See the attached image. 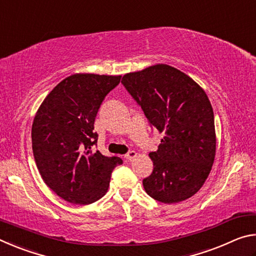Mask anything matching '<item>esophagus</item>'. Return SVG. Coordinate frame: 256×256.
Instances as JSON below:
<instances>
[{"mask_svg": "<svg viewBox=\"0 0 256 256\" xmlns=\"http://www.w3.org/2000/svg\"><path fill=\"white\" fill-rule=\"evenodd\" d=\"M138 157L136 151H128V152L124 156V158L126 160H133L134 158Z\"/></svg>", "mask_w": 256, "mask_h": 256, "instance_id": "obj_1", "label": "esophagus"}]
</instances>
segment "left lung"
<instances>
[{
    "instance_id": "left-lung-1",
    "label": "left lung",
    "mask_w": 256,
    "mask_h": 256,
    "mask_svg": "<svg viewBox=\"0 0 256 256\" xmlns=\"http://www.w3.org/2000/svg\"><path fill=\"white\" fill-rule=\"evenodd\" d=\"M122 84L164 136L158 150L149 154L154 172L144 180L146 192L168 204L193 196L209 176L216 156L214 110L206 92L167 64L126 73Z\"/></svg>"
}]
</instances>
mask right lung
Masks as SVG:
<instances>
[{
    "label": "right lung",
    "mask_w": 256,
    "mask_h": 256,
    "mask_svg": "<svg viewBox=\"0 0 256 256\" xmlns=\"http://www.w3.org/2000/svg\"><path fill=\"white\" fill-rule=\"evenodd\" d=\"M122 76L76 73L47 94L34 115L32 152L46 185L73 204H90L107 193L110 174L123 162L92 146L94 118Z\"/></svg>",
    "instance_id": "obj_1"
}]
</instances>
